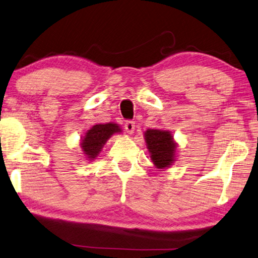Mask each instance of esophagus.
Masks as SVG:
<instances>
[{"label":"esophagus","instance_id":"esophagus-1","mask_svg":"<svg viewBox=\"0 0 258 258\" xmlns=\"http://www.w3.org/2000/svg\"><path fill=\"white\" fill-rule=\"evenodd\" d=\"M124 129H125L126 133L132 135V134H134V132H135V122L126 121L125 124H124Z\"/></svg>","mask_w":258,"mask_h":258}]
</instances>
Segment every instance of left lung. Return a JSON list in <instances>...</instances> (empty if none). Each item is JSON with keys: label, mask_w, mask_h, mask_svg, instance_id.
Masks as SVG:
<instances>
[{"label": "left lung", "mask_w": 258, "mask_h": 258, "mask_svg": "<svg viewBox=\"0 0 258 258\" xmlns=\"http://www.w3.org/2000/svg\"><path fill=\"white\" fill-rule=\"evenodd\" d=\"M148 150L155 167L158 169L169 168L176 160V147L170 132L161 129H148L144 133Z\"/></svg>", "instance_id": "1"}]
</instances>
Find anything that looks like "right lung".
<instances>
[{
    "label": "right lung",
    "mask_w": 258,
    "mask_h": 258,
    "mask_svg": "<svg viewBox=\"0 0 258 258\" xmlns=\"http://www.w3.org/2000/svg\"><path fill=\"white\" fill-rule=\"evenodd\" d=\"M116 133H121V128L116 123L95 124L90 130H88L82 139L81 148L83 154L90 161L96 158L107 141Z\"/></svg>",
    "instance_id": "right-lung-1"
}]
</instances>
